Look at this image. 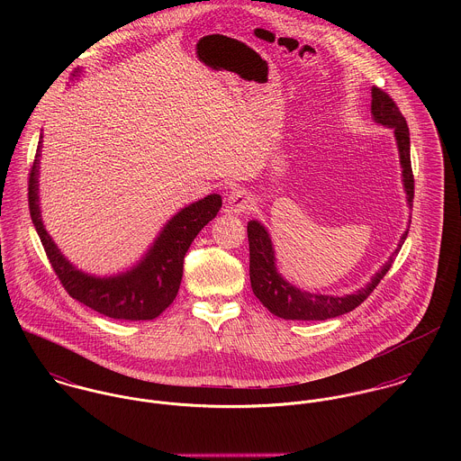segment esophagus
<instances>
[{"instance_id":"esophagus-1","label":"esophagus","mask_w":461,"mask_h":461,"mask_svg":"<svg viewBox=\"0 0 461 461\" xmlns=\"http://www.w3.org/2000/svg\"><path fill=\"white\" fill-rule=\"evenodd\" d=\"M254 198L245 192V190H234L230 192V195L227 198V207L232 211V212H247L254 207Z\"/></svg>"}]
</instances>
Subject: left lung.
<instances>
[{"label":"left lung","instance_id":"8db88e82","mask_svg":"<svg viewBox=\"0 0 461 461\" xmlns=\"http://www.w3.org/2000/svg\"><path fill=\"white\" fill-rule=\"evenodd\" d=\"M371 115L376 124H382L385 128L394 130L395 143L399 150V163L402 168V186L406 192L408 205L413 202V174H411V163H410V131L404 117L401 115L397 104L393 101L389 94H385L382 88L373 86L371 88ZM410 229V227H408ZM408 229L399 240V245L389 258V261L384 264V267L371 278V282L355 291L353 294L344 296H331V294H314L302 291L289 284L276 269L275 264V249L271 243V238L267 230L264 229L258 220L249 221L247 232H249V245H250V284L254 289V294L259 298L264 307L284 320H298V321H325L330 318L342 316L353 309H357L380 284V280L385 276V273L391 269L394 263L397 252L401 250Z\"/></svg>","mask_w":461,"mask_h":461}]
</instances>
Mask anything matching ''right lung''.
<instances>
[{
  "label": "right lung",
  "instance_id": "obj_1",
  "mask_svg": "<svg viewBox=\"0 0 461 461\" xmlns=\"http://www.w3.org/2000/svg\"><path fill=\"white\" fill-rule=\"evenodd\" d=\"M42 134L30 170L28 203L32 221L46 256L67 293L83 305L113 320L147 321L158 318L177 296L185 256L198 232L220 211L221 197L212 194L181 209L131 269L113 276H94L68 263L44 229L39 205V158Z\"/></svg>",
  "mask_w": 461,
  "mask_h": 461
}]
</instances>
